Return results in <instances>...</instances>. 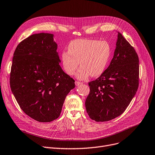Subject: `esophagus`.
<instances>
[{
  "instance_id": "1",
  "label": "esophagus",
  "mask_w": 155,
  "mask_h": 155,
  "mask_svg": "<svg viewBox=\"0 0 155 155\" xmlns=\"http://www.w3.org/2000/svg\"><path fill=\"white\" fill-rule=\"evenodd\" d=\"M82 83H81V82H78V81H75V85H76V86H78V85H80V84H82Z\"/></svg>"
}]
</instances>
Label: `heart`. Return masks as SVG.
<instances>
[{"mask_svg": "<svg viewBox=\"0 0 155 155\" xmlns=\"http://www.w3.org/2000/svg\"><path fill=\"white\" fill-rule=\"evenodd\" d=\"M110 53V46L105 41L76 39L69 44L68 50L61 53L63 67L68 75H73L80 63L78 78L85 79L89 75L99 77L106 68Z\"/></svg>", "mask_w": 155, "mask_h": 155, "instance_id": "obj_1", "label": "heart"}]
</instances>
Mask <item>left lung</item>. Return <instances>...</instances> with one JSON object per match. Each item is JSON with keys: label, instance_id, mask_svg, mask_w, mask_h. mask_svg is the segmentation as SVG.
<instances>
[{"label": "left lung", "instance_id": "1", "mask_svg": "<svg viewBox=\"0 0 155 155\" xmlns=\"http://www.w3.org/2000/svg\"><path fill=\"white\" fill-rule=\"evenodd\" d=\"M139 58L134 48L118 32L114 55L108 68L88 82L85 108L96 122L108 121L123 114L139 86Z\"/></svg>", "mask_w": 155, "mask_h": 155}]
</instances>
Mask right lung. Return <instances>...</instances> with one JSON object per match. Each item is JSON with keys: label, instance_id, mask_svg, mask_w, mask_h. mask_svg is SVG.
<instances>
[{"label": "right lung", "instance_id": "obj_1", "mask_svg": "<svg viewBox=\"0 0 155 155\" xmlns=\"http://www.w3.org/2000/svg\"><path fill=\"white\" fill-rule=\"evenodd\" d=\"M53 35L38 33L24 39L14 53L10 86L21 109L38 122L58 118L75 80L65 73Z\"/></svg>", "mask_w": 155, "mask_h": 155}]
</instances>
